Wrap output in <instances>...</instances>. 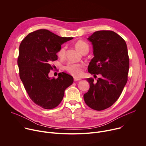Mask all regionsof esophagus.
<instances>
[{"label":"esophagus","instance_id":"obj_1","mask_svg":"<svg viewBox=\"0 0 146 146\" xmlns=\"http://www.w3.org/2000/svg\"><path fill=\"white\" fill-rule=\"evenodd\" d=\"M81 80V78H77V77H74V81H80Z\"/></svg>","mask_w":146,"mask_h":146}]
</instances>
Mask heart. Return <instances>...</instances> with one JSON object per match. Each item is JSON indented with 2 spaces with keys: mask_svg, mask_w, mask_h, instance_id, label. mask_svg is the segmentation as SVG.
Segmentation results:
<instances>
[{
  "mask_svg": "<svg viewBox=\"0 0 146 146\" xmlns=\"http://www.w3.org/2000/svg\"><path fill=\"white\" fill-rule=\"evenodd\" d=\"M74 46L81 53L86 51H88L89 50V47L87 43H86L85 41L82 40L77 41L75 43ZM66 50V47L65 46L62 47L59 49L57 53V55L60 58H63L65 56ZM83 67H84V65H83L82 64L80 63L69 64L66 66L65 69L68 72H69L74 77H81L82 74Z\"/></svg>",
  "mask_w": 146,
  "mask_h": 146,
  "instance_id": "obj_1",
  "label": "heart"
}]
</instances>
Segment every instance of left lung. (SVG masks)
Wrapping results in <instances>:
<instances>
[{
  "mask_svg": "<svg viewBox=\"0 0 146 146\" xmlns=\"http://www.w3.org/2000/svg\"><path fill=\"white\" fill-rule=\"evenodd\" d=\"M87 39L92 44L94 55L88 72L102 77L96 82L92 78L86 79L90 87L84 99L90 108L100 111L113 105L127 84L129 68L127 46L120 36L111 31L95 32Z\"/></svg>",
  "mask_w": 146,
  "mask_h": 146,
  "instance_id": "8db88e82",
  "label": "left lung"
}]
</instances>
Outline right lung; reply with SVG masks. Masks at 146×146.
<instances>
[{"mask_svg":"<svg viewBox=\"0 0 146 146\" xmlns=\"http://www.w3.org/2000/svg\"><path fill=\"white\" fill-rule=\"evenodd\" d=\"M72 38L39 29L28 34L20 44L17 61L20 78L32 100L43 109L58 106L65 90L73 82V77L65 73H59L57 78L48 76L61 45Z\"/></svg>","mask_w":146,"mask_h":146,"instance_id":"obj_1","label":"right lung"}]
</instances>
